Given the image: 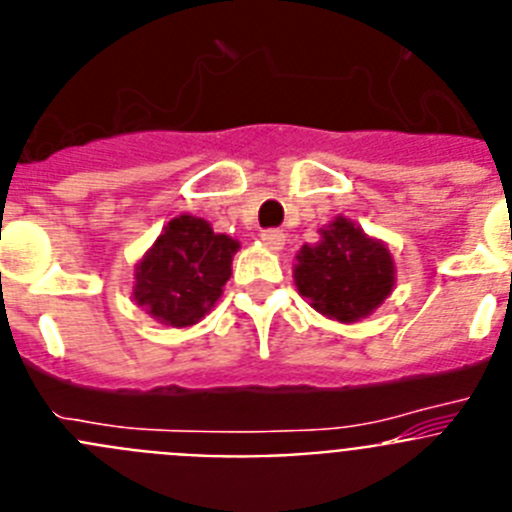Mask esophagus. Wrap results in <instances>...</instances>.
<instances>
[{"mask_svg":"<svg viewBox=\"0 0 512 512\" xmlns=\"http://www.w3.org/2000/svg\"><path fill=\"white\" fill-rule=\"evenodd\" d=\"M284 238H287V235H284L282 230H277V228H269V230H264V233H261V241H264L266 246L271 248V251H282Z\"/></svg>","mask_w":512,"mask_h":512,"instance_id":"1","label":"esophagus"}]
</instances>
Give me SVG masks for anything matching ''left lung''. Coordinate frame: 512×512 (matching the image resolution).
I'll list each match as a JSON object with an SVG mask.
<instances>
[{
  "label": "left lung",
  "instance_id": "left-lung-1",
  "mask_svg": "<svg viewBox=\"0 0 512 512\" xmlns=\"http://www.w3.org/2000/svg\"><path fill=\"white\" fill-rule=\"evenodd\" d=\"M295 284L318 312L341 323H356L390 297L395 261L382 241L338 215L320 228L318 243L300 248Z\"/></svg>",
  "mask_w": 512,
  "mask_h": 512
}]
</instances>
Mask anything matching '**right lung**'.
Masks as SVG:
<instances>
[{"label":"right lung","instance_id":"obj_1","mask_svg":"<svg viewBox=\"0 0 512 512\" xmlns=\"http://www.w3.org/2000/svg\"><path fill=\"white\" fill-rule=\"evenodd\" d=\"M238 248L202 217H174L135 266V305L171 328L200 323L223 295Z\"/></svg>","mask_w":512,"mask_h":512}]
</instances>
